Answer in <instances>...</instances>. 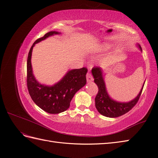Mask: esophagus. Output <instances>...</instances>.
I'll return each mask as SVG.
<instances>
[{
    "mask_svg": "<svg viewBox=\"0 0 158 158\" xmlns=\"http://www.w3.org/2000/svg\"><path fill=\"white\" fill-rule=\"evenodd\" d=\"M86 81H87V82H90V81H93V78L90 73L86 74Z\"/></svg>",
    "mask_w": 158,
    "mask_h": 158,
    "instance_id": "34e87169",
    "label": "esophagus"
}]
</instances>
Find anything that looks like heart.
Wrapping results in <instances>:
<instances>
[{
  "label": "heart",
  "instance_id": "1",
  "mask_svg": "<svg viewBox=\"0 0 158 158\" xmlns=\"http://www.w3.org/2000/svg\"><path fill=\"white\" fill-rule=\"evenodd\" d=\"M106 47H107V45L106 44H104L102 46V48H105Z\"/></svg>",
  "mask_w": 158,
  "mask_h": 158
}]
</instances>
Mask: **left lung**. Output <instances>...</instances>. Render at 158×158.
<instances>
[{
  "label": "left lung",
  "mask_w": 158,
  "mask_h": 158,
  "mask_svg": "<svg viewBox=\"0 0 158 158\" xmlns=\"http://www.w3.org/2000/svg\"><path fill=\"white\" fill-rule=\"evenodd\" d=\"M137 47L142 52L140 46L137 44ZM103 69L100 68H94L92 69V75L94 81L98 87V93L95 98V106L98 112L107 118H118L128 112L138 102L143 89L145 81L142 85L139 94L131 101L123 102L117 101L109 95L106 89L103 75Z\"/></svg>",
  "instance_id": "1"
}]
</instances>
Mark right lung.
<instances>
[{"label": "right lung", "instance_id": "add662e5", "mask_svg": "<svg viewBox=\"0 0 158 158\" xmlns=\"http://www.w3.org/2000/svg\"><path fill=\"white\" fill-rule=\"evenodd\" d=\"M59 34L61 33L50 31L46 33L44 37L38 39L30 48L27 62V84L29 93L35 104L46 112L52 114H60L67 110L75 94L86 83L87 69L85 68L69 69L59 81L50 86L40 83L35 77L31 65V56L35 44Z\"/></svg>", "mask_w": 158, "mask_h": 158}]
</instances>
